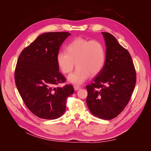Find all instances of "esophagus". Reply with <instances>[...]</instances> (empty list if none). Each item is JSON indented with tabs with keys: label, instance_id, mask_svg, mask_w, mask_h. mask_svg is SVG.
Listing matches in <instances>:
<instances>
[{
	"label": "esophagus",
	"instance_id": "1",
	"mask_svg": "<svg viewBox=\"0 0 151 151\" xmlns=\"http://www.w3.org/2000/svg\"><path fill=\"white\" fill-rule=\"evenodd\" d=\"M74 88L75 91H77V90H79V89H81V87L79 86H74Z\"/></svg>",
	"mask_w": 151,
	"mask_h": 151
}]
</instances>
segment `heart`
<instances>
[{
	"instance_id": "1",
	"label": "heart",
	"mask_w": 151,
	"mask_h": 151,
	"mask_svg": "<svg viewBox=\"0 0 151 151\" xmlns=\"http://www.w3.org/2000/svg\"><path fill=\"white\" fill-rule=\"evenodd\" d=\"M66 51L58 52L56 62L60 70L69 74L75 65V71L68 76L72 83L80 84L101 71L105 62V49L103 43L96 40L77 38L67 45Z\"/></svg>"
}]
</instances>
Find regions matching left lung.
Masks as SVG:
<instances>
[{
  "mask_svg": "<svg viewBox=\"0 0 151 151\" xmlns=\"http://www.w3.org/2000/svg\"><path fill=\"white\" fill-rule=\"evenodd\" d=\"M106 46L101 71L87 85L86 103L93 115L104 120L116 117L129 103L136 84L130 54L111 34L102 32Z\"/></svg>",
  "mask_w": 151,
  "mask_h": 151,
  "instance_id": "left-lung-1",
  "label": "left lung"
}]
</instances>
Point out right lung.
<instances>
[{"mask_svg": "<svg viewBox=\"0 0 151 151\" xmlns=\"http://www.w3.org/2000/svg\"><path fill=\"white\" fill-rule=\"evenodd\" d=\"M70 34L49 32L40 35L20 53L14 79L26 107L40 118L54 120L64 113L67 98L74 92L73 86H57L66 81L59 72L56 56Z\"/></svg>", "mask_w": 151, "mask_h": 151, "instance_id": "1", "label": "right lung"}]
</instances>
